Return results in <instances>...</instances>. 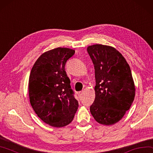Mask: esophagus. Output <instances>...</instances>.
Here are the masks:
<instances>
[{"label":"esophagus","instance_id":"esophagus-1","mask_svg":"<svg viewBox=\"0 0 153 153\" xmlns=\"http://www.w3.org/2000/svg\"><path fill=\"white\" fill-rule=\"evenodd\" d=\"M83 94H84V92H83V91H79V94H78V96L79 97V98H82V96H83Z\"/></svg>","mask_w":153,"mask_h":153}]
</instances>
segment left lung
Returning a JSON list of instances; mask_svg holds the SVG:
<instances>
[{
	"mask_svg": "<svg viewBox=\"0 0 153 153\" xmlns=\"http://www.w3.org/2000/svg\"><path fill=\"white\" fill-rule=\"evenodd\" d=\"M95 69L96 98L90 112L98 123L121 120L134 99L135 87L126 59L112 47L96 44L87 48Z\"/></svg>",
	"mask_w": 153,
	"mask_h": 153,
	"instance_id": "obj_1",
	"label": "left lung"
}]
</instances>
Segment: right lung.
Listing matches in <instances>:
<instances>
[{
    "instance_id": "obj_1",
    "label": "right lung",
    "mask_w": 153,
    "mask_h": 153,
    "mask_svg": "<svg viewBox=\"0 0 153 153\" xmlns=\"http://www.w3.org/2000/svg\"><path fill=\"white\" fill-rule=\"evenodd\" d=\"M74 53L69 48L50 50L38 58L30 71V105L40 119L50 126L59 128L69 124L78 108L65 70L66 62Z\"/></svg>"
}]
</instances>
